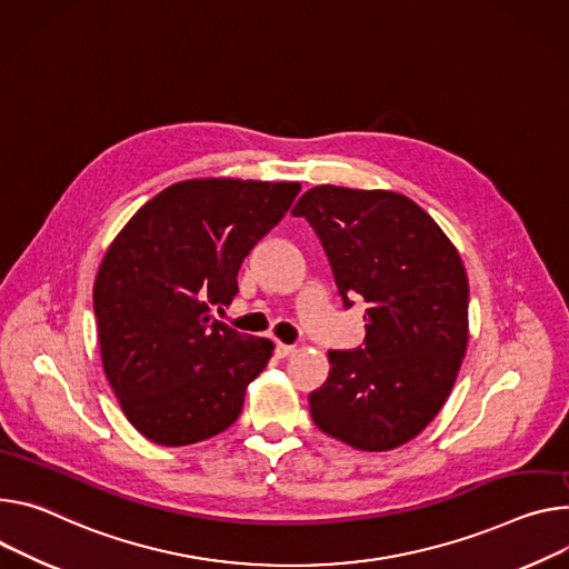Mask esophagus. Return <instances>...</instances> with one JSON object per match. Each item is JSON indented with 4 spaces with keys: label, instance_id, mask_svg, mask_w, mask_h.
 <instances>
[{
    "label": "esophagus",
    "instance_id": "obj_1",
    "mask_svg": "<svg viewBox=\"0 0 569 569\" xmlns=\"http://www.w3.org/2000/svg\"><path fill=\"white\" fill-rule=\"evenodd\" d=\"M274 351H277L279 358H288V356H292L297 351V347L295 345H286V342H277Z\"/></svg>",
    "mask_w": 569,
    "mask_h": 569
}]
</instances>
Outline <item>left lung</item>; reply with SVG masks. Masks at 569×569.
<instances>
[{"mask_svg": "<svg viewBox=\"0 0 569 569\" xmlns=\"http://www.w3.org/2000/svg\"><path fill=\"white\" fill-rule=\"evenodd\" d=\"M295 218L318 233L345 308L363 297L366 347L329 351V379L311 392L320 431L388 451L438 416L468 349V274L420 206L392 190L316 186Z\"/></svg>", "mask_w": 569, "mask_h": 569, "instance_id": "obj_1", "label": "left lung"}]
</instances>
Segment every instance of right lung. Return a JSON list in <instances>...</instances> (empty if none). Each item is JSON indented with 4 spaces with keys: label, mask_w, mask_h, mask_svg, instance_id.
Segmentation results:
<instances>
[{
    "label": "right lung",
    "mask_w": 569,
    "mask_h": 569,
    "mask_svg": "<svg viewBox=\"0 0 569 569\" xmlns=\"http://www.w3.org/2000/svg\"><path fill=\"white\" fill-rule=\"evenodd\" d=\"M299 190L295 181H179L104 253L92 288L101 363L127 420L151 442L192 445L238 420L274 345L220 322L213 306L231 303L244 256Z\"/></svg>",
    "instance_id": "add662e5"
}]
</instances>
